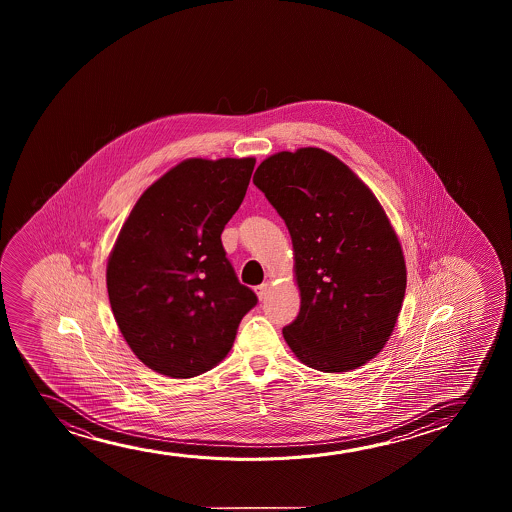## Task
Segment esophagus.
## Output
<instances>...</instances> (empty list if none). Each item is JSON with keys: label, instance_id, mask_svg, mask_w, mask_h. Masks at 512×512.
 Instances as JSON below:
<instances>
[{"label": "esophagus", "instance_id": "34e87169", "mask_svg": "<svg viewBox=\"0 0 512 512\" xmlns=\"http://www.w3.org/2000/svg\"><path fill=\"white\" fill-rule=\"evenodd\" d=\"M255 294H257L260 301H262V299H266V295L269 294V283H262V285L255 288Z\"/></svg>", "mask_w": 512, "mask_h": 512}]
</instances>
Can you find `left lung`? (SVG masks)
<instances>
[{"mask_svg":"<svg viewBox=\"0 0 512 512\" xmlns=\"http://www.w3.org/2000/svg\"><path fill=\"white\" fill-rule=\"evenodd\" d=\"M253 183L285 220L301 311L283 329L302 364L348 372L385 348L406 294L397 232L372 190L322 148L278 152Z\"/></svg>","mask_w":512,"mask_h":512,"instance_id":"8db88e82","label":"left lung"}]
</instances>
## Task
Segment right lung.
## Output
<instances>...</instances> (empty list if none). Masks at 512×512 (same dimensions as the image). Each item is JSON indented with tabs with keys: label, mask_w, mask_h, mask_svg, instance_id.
Instances as JSON below:
<instances>
[{
	"label": "right lung",
	"mask_w": 512,
	"mask_h": 512,
	"mask_svg": "<svg viewBox=\"0 0 512 512\" xmlns=\"http://www.w3.org/2000/svg\"><path fill=\"white\" fill-rule=\"evenodd\" d=\"M253 166V157L180 162L141 194L122 225L106 287L122 336L148 369L180 379L210 371L257 304L220 239Z\"/></svg>",
	"instance_id": "right-lung-1"
}]
</instances>
